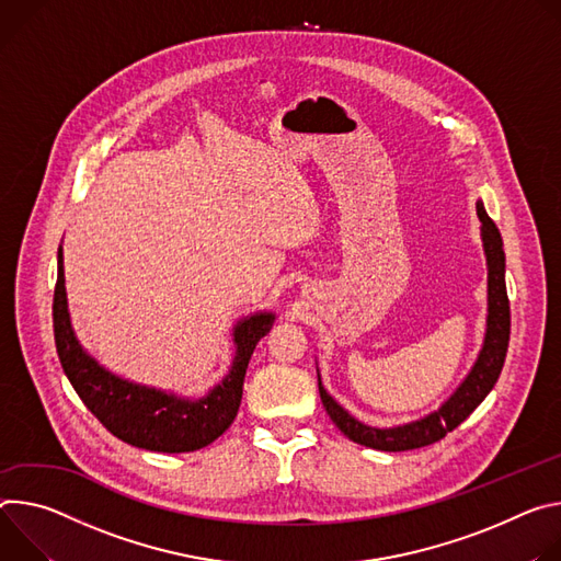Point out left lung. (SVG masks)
<instances>
[{
    "label": "left lung",
    "mask_w": 561,
    "mask_h": 561,
    "mask_svg": "<svg viewBox=\"0 0 561 561\" xmlns=\"http://www.w3.org/2000/svg\"><path fill=\"white\" fill-rule=\"evenodd\" d=\"M477 216L481 220V240L488 263V319H485V336L481 352L468 371L463 383L455 390V394L427 416L403 423L397 427H371L354 419L345 408H341L323 388L319 377L321 401L336 423V427L354 444L365 448H375L383 453H401L430 446L442 442L448 432H453L459 423H463L474 408L488 397L494 388L496 379L502 375V367L508 352L511 341V302L506 291V254L502 233L483 209V203H477Z\"/></svg>",
    "instance_id": "left-lung-1"
}]
</instances>
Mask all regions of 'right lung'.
<instances>
[{"instance_id": "obj_1", "label": "right lung", "mask_w": 561, "mask_h": 561, "mask_svg": "<svg viewBox=\"0 0 561 561\" xmlns=\"http://www.w3.org/2000/svg\"><path fill=\"white\" fill-rule=\"evenodd\" d=\"M272 325V312L238 321L233 328L236 356L229 375L198 401L124 381L89 356L76 339L67 305L61 247L57 249L53 332L59 363L82 403L113 437L129 446L153 453H194L216 442L238 414L249 358L256 343L270 334Z\"/></svg>"}]
</instances>
